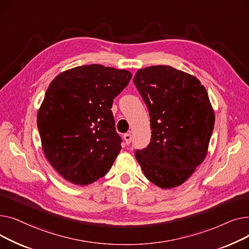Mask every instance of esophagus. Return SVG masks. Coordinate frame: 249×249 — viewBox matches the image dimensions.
<instances>
[{
    "mask_svg": "<svg viewBox=\"0 0 249 249\" xmlns=\"http://www.w3.org/2000/svg\"><path fill=\"white\" fill-rule=\"evenodd\" d=\"M123 138H124V140H125L126 144H130V143H131V141H132V136H131V134H129V133L124 134Z\"/></svg>",
    "mask_w": 249,
    "mask_h": 249,
    "instance_id": "esophagus-1",
    "label": "esophagus"
}]
</instances>
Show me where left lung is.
<instances>
[{
  "label": "left lung",
  "instance_id": "8db88e82",
  "mask_svg": "<svg viewBox=\"0 0 249 249\" xmlns=\"http://www.w3.org/2000/svg\"><path fill=\"white\" fill-rule=\"evenodd\" d=\"M133 83L146 104L151 139L135 158L148 180L178 187L205 160L215 114L197 77L168 65L137 71Z\"/></svg>",
  "mask_w": 249,
  "mask_h": 249
}]
</instances>
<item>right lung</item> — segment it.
I'll return each mask as SVG.
<instances>
[{"instance_id": "add662e5", "label": "right lung", "mask_w": 249, "mask_h": 249, "mask_svg": "<svg viewBox=\"0 0 249 249\" xmlns=\"http://www.w3.org/2000/svg\"><path fill=\"white\" fill-rule=\"evenodd\" d=\"M132 74L101 64L59 73L37 114L43 152L67 180L86 186L106 175L121 150L111 111Z\"/></svg>"}]
</instances>
